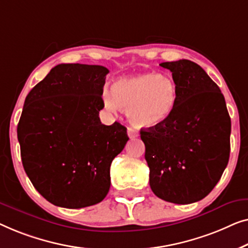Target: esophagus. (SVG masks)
I'll list each match as a JSON object with an SVG mask.
<instances>
[{
    "mask_svg": "<svg viewBox=\"0 0 248 248\" xmlns=\"http://www.w3.org/2000/svg\"><path fill=\"white\" fill-rule=\"evenodd\" d=\"M127 132H128L129 138H136V137H138V136H139V132L136 130V129L131 128V127H128Z\"/></svg>",
    "mask_w": 248,
    "mask_h": 248,
    "instance_id": "obj_1",
    "label": "esophagus"
}]
</instances>
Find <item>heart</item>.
Here are the masks:
<instances>
[{
  "mask_svg": "<svg viewBox=\"0 0 248 248\" xmlns=\"http://www.w3.org/2000/svg\"><path fill=\"white\" fill-rule=\"evenodd\" d=\"M104 107L111 112L128 111L129 121L139 128H154L170 117L176 106L177 91L169 75L144 73L117 79L112 93L104 91Z\"/></svg>",
  "mask_w": 248,
  "mask_h": 248,
  "instance_id": "b5f03b06",
  "label": "heart"
}]
</instances>
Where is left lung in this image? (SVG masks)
<instances>
[{"label": "left lung", "mask_w": 248, "mask_h": 248, "mask_svg": "<svg viewBox=\"0 0 248 248\" xmlns=\"http://www.w3.org/2000/svg\"><path fill=\"white\" fill-rule=\"evenodd\" d=\"M172 72L177 100L165 123L141 129L149 186L162 200L200 201L227 166L232 123L225 97L204 69L187 59L159 64Z\"/></svg>", "instance_id": "left-lung-1"}]
</instances>
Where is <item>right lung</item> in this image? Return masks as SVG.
I'll use <instances>...</instances> for the list:
<instances>
[{
	"label": "right lung",
	"mask_w": 248,
	"mask_h": 248,
	"mask_svg": "<svg viewBox=\"0 0 248 248\" xmlns=\"http://www.w3.org/2000/svg\"><path fill=\"white\" fill-rule=\"evenodd\" d=\"M108 73L100 65L59 64L24 101L18 124L23 169L57 207H89L109 192L111 163L129 138L124 125L99 118Z\"/></svg>",
	"instance_id": "add662e5"
}]
</instances>
